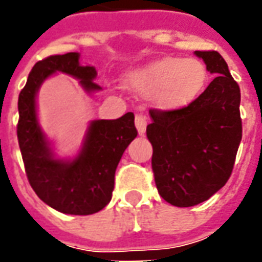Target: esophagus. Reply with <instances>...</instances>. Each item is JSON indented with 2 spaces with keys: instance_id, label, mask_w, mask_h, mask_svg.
I'll return each mask as SVG.
<instances>
[{
  "instance_id": "34e87169",
  "label": "esophagus",
  "mask_w": 262,
  "mask_h": 262,
  "mask_svg": "<svg viewBox=\"0 0 262 262\" xmlns=\"http://www.w3.org/2000/svg\"><path fill=\"white\" fill-rule=\"evenodd\" d=\"M135 123H136L137 132H139V135L143 136L144 133H146V127H147V118L142 114H137L136 118H135Z\"/></svg>"
}]
</instances>
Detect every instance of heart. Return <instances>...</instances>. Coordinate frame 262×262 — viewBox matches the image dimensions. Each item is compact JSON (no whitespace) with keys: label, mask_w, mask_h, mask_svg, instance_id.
<instances>
[{"label":"heart","mask_w":262,"mask_h":262,"mask_svg":"<svg viewBox=\"0 0 262 262\" xmlns=\"http://www.w3.org/2000/svg\"><path fill=\"white\" fill-rule=\"evenodd\" d=\"M208 71L196 59L164 57L129 74L126 84L140 95L154 94L160 109L174 111L193 102L203 91Z\"/></svg>","instance_id":"b5f03b06"}]
</instances>
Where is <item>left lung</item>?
Returning <instances> with one entry per match:
<instances>
[{
  "instance_id": "obj_1",
  "label": "left lung",
  "mask_w": 262,
  "mask_h": 262,
  "mask_svg": "<svg viewBox=\"0 0 262 262\" xmlns=\"http://www.w3.org/2000/svg\"><path fill=\"white\" fill-rule=\"evenodd\" d=\"M216 77L187 106L150 109L147 137L161 198L188 208L208 201L230 178L242 142L240 86L214 50L195 52Z\"/></svg>"
}]
</instances>
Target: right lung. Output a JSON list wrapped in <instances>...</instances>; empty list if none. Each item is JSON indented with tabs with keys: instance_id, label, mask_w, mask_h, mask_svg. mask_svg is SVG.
<instances>
[{
	"instance_id": "obj_1",
	"label": "right lung",
	"mask_w": 262,
	"mask_h": 262,
	"mask_svg": "<svg viewBox=\"0 0 262 262\" xmlns=\"http://www.w3.org/2000/svg\"><path fill=\"white\" fill-rule=\"evenodd\" d=\"M78 59L80 54L71 52L49 56L33 66L18 98L16 133L26 177L37 196L61 213L92 214L111 201L116 167L137 130L132 112L119 119L94 120L74 160L54 159L37 122L36 92L43 81L57 71L80 80L86 92L101 90L94 82L97 70L80 66Z\"/></svg>"
}]
</instances>
